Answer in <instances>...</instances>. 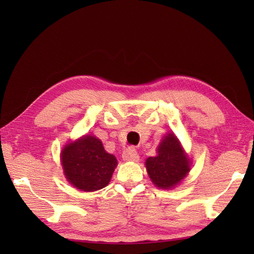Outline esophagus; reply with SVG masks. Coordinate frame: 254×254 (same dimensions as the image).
I'll return each instance as SVG.
<instances>
[{"label":"esophagus","mask_w":254,"mask_h":254,"mask_svg":"<svg viewBox=\"0 0 254 254\" xmlns=\"http://www.w3.org/2000/svg\"><path fill=\"white\" fill-rule=\"evenodd\" d=\"M122 158L126 161H137L139 159L138 153L134 147H128L122 154Z\"/></svg>","instance_id":"esophagus-1"}]
</instances>
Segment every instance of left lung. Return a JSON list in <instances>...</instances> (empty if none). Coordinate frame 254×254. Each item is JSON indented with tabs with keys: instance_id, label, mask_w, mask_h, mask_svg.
I'll return each instance as SVG.
<instances>
[{
	"instance_id": "8db88e82",
	"label": "left lung",
	"mask_w": 254,
	"mask_h": 254,
	"mask_svg": "<svg viewBox=\"0 0 254 254\" xmlns=\"http://www.w3.org/2000/svg\"><path fill=\"white\" fill-rule=\"evenodd\" d=\"M157 153L156 157H149L146 160L150 180L161 189L174 188L190 171V161L174 134H168L163 138Z\"/></svg>"
}]
</instances>
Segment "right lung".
<instances>
[{
	"label": "right lung",
	"mask_w": 254,
	"mask_h": 254,
	"mask_svg": "<svg viewBox=\"0 0 254 254\" xmlns=\"http://www.w3.org/2000/svg\"><path fill=\"white\" fill-rule=\"evenodd\" d=\"M61 160L67 181L86 192L105 188L118 164L115 156L106 152L100 139L91 135L66 145Z\"/></svg>",
	"instance_id": "obj_1"
}]
</instances>
